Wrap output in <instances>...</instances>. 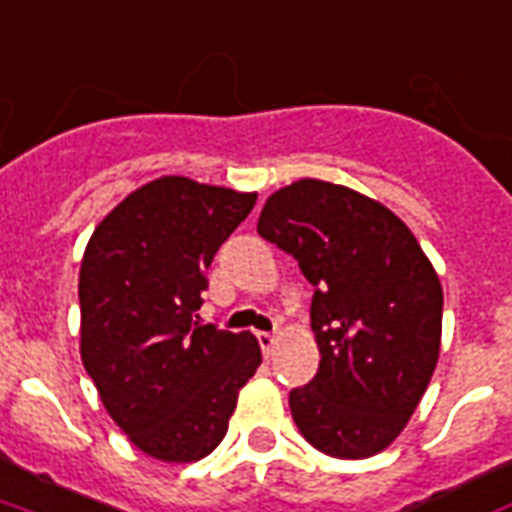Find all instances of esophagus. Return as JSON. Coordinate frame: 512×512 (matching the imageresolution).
Wrapping results in <instances>:
<instances>
[{
  "instance_id": "obj_1",
  "label": "esophagus",
  "mask_w": 512,
  "mask_h": 512,
  "mask_svg": "<svg viewBox=\"0 0 512 512\" xmlns=\"http://www.w3.org/2000/svg\"><path fill=\"white\" fill-rule=\"evenodd\" d=\"M257 342H260V347H263V355H266V358H271L276 350V342H279V336H276V333L260 331L257 333Z\"/></svg>"
}]
</instances>
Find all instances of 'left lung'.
Wrapping results in <instances>:
<instances>
[{
	"label": "left lung",
	"mask_w": 512,
	"mask_h": 512,
	"mask_svg": "<svg viewBox=\"0 0 512 512\" xmlns=\"http://www.w3.org/2000/svg\"><path fill=\"white\" fill-rule=\"evenodd\" d=\"M257 233L298 260L312 295L320 369L290 391L309 445L369 458L399 437L429 388L442 339V285L391 208L342 184L276 189Z\"/></svg>",
	"instance_id": "left-lung-1"
}]
</instances>
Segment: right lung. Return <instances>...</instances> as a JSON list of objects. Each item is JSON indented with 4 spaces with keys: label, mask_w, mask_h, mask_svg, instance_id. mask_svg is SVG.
Here are the masks:
<instances>
[{
    "label": "right lung",
    "mask_w": 512,
    "mask_h": 512,
    "mask_svg": "<svg viewBox=\"0 0 512 512\" xmlns=\"http://www.w3.org/2000/svg\"><path fill=\"white\" fill-rule=\"evenodd\" d=\"M255 200L257 192L162 176L121 200L86 244L83 369L113 423L157 461L187 464L217 448L263 361L249 331L195 317L206 268Z\"/></svg>",
    "instance_id": "add662e5"
}]
</instances>
